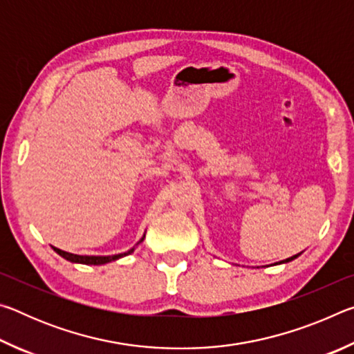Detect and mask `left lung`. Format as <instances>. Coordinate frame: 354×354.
<instances>
[{"mask_svg": "<svg viewBox=\"0 0 354 354\" xmlns=\"http://www.w3.org/2000/svg\"><path fill=\"white\" fill-rule=\"evenodd\" d=\"M303 253V251H301ZM301 253H298V254H295V256H292V257H287V259H284V261H279V262H277V263H287V262H290V261H293V259H297V257L301 254Z\"/></svg>", "mask_w": 354, "mask_h": 354, "instance_id": "left-lung-1", "label": "left lung"}]
</instances>
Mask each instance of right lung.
<instances>
[{
	"instance_id": "right-lung-1",
	"label": "right lung",
	"mask_w": 354,
	"mask_h": 354,
	"mask_svg": "<svg viewBox=\"0 0 354 354\" xmlns=\"http://www.w3.org/2000/svg\"><path fill=\"white\" fill-rule=\"evenodd\" d=\"M143 239H145V232H143V236L139 242H137L133 248L128 250L127 253H120V254H112V256H81V254H73V253H68V251H64V250H59L56 247H53V250L56 251L59 256H62L64 259H67L73 263H86V266H103V263L107 262H112V261H117L120 257H124L131 253H134V250L137 248V245L143 242Z\"/></svg>"
}]
</instances>
